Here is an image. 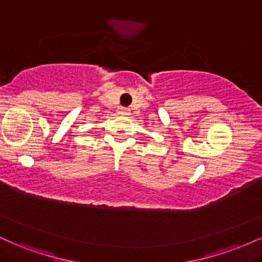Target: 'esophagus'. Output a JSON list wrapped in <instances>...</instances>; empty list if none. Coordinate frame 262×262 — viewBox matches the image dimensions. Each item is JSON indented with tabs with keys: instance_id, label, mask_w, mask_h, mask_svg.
<instances>
[{
	"instance_id": "34e87169",
	"label": "esophagus",
	"mask_w": 262,
	"mask_h": 262,
	"mask_svg": "<svg viewBox=\"0 0 262 262\" xmlns=\"http://www.w3.org/2000/svg\"><path fill=\"white\" fill-rule=\"evenodd\" d=\"M118 113L122 114V116H128V114H129V108H127V107H119L118 108Z\"/></svg>"
}]
</instances>
